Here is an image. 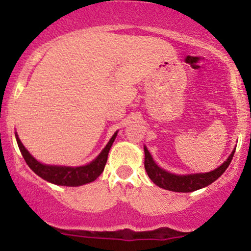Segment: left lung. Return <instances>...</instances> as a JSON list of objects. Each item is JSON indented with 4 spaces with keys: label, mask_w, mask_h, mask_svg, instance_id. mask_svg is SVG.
I'll return each instance as SVG.
<instances>
[{
    "label": "left lung",
    "mask_w": 251,
    "mask_h": 251,
    "mask_svg": "<svg viewBox=\"0 0 251 251\" xmlns=\"http://www.w3.org/2000/svg\"><path fill=\"white\" fill-rule=\"evenodd\" d=\"M144 152H145V162H144V164H145V170L148 172L150 179L153 181L155 185H158L162 189L170 190V191L175 192H192L196 191V190L205 188V186L214 183L216 179H218L223 175V172L227 169L229 164L231 163L235 150L231 152V154L229 155V158H227L226 162L222 164L221 166H218L217 169H215L214 171L205 172V174L183 176L170 174V172L165 171V170L160 169L154 163L153 158L150 154L146 146H144Z\"/></svg>",
    "instance_id": "8db88e82"
}]
</instances>
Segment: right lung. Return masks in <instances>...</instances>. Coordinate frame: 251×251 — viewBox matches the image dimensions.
I'll return each instance as SVG.
<instances>
[{
	"mask_svg": "<svg viewBox=\"0 0 251 251\" xmlns=\"http://www.w3.org/2000/svg\"><path fill=\"white\" fill-rule=\"evenodd\" d=\"M117 133L113 134L107 145L102 150L93 162H91L87 165L76 166V168H72V166H59V165H47V164H42L37 162L35 158L31 155L28 150L25 148L24 144L21 143L20 138L16 135V142L19 145L20 151L24 155L25 163L28 166L33 170L37 176L42 178V179L50 181V183L56 184V185L63 186H79L83 184L91 183V181L96 180L100 175L102 174L103 169H105L106 162H107L108 152L111 149L112 144L116 139Z\"/></svg>",
	"mask_w": 251,
	"mask_h": 251,
	"instance_id": "add662e5",
	"label": "right lung"
}]
</instances>
